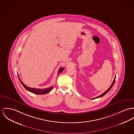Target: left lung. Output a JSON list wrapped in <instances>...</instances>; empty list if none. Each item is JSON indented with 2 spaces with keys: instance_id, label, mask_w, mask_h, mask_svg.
Returning a JSON list of instances; mask_svg holds the SVG:
<instances>
[{
  "instance_id": "1",
  "label": "left lung",
  "mask_w": 134,
  "mask_h": 134,
  "mask_svg": "<svg viewBox=\"0 0 134 134\" xmlns=\"http://www.w3.org/2000/svg\"><path fill=\"white\" fill-rule=\"evenodd\" d=\"M115 80H116V77L114 78V80L113 82H112V85H111V86L110 87V88L107 90V91H105L102 94H101L100 95H99V96H97V97H95V98H92V99H95V98H99V97H102V96H103V95H104L105 94H106L109 91H110V90L112 88V87H113V86L114 85V82H115Z\"/></svg>"
}]
</instances>
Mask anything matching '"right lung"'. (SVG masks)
<instances>
[{"mask_svg": "<svg viewBox=\"0 0 134 134\" xmlns=\"http://www.w3.org/2000/svg\"><path fill=\"white\" fill-rule=\"evenodd\" d=\"M64 70V68L62 67L59 69V71H58V74H60L61 72H62V71ZM18 78H19V80L20 81L21 84L22 85V86L24 87V88L25 89H26L27 90H28L29 91L33 93H35V94H45L49 92V91H51L52 89L53 88V86H52L49 88H45V89H36V88H31L30 87H29L27 86H26L25 84H24L21 81L19 78V76L18 74Z\"/></svg>", "mask_w": 134, "mask_h": 134, "instance_id": "obj_1", "label": "right lung"}]
</instances>
